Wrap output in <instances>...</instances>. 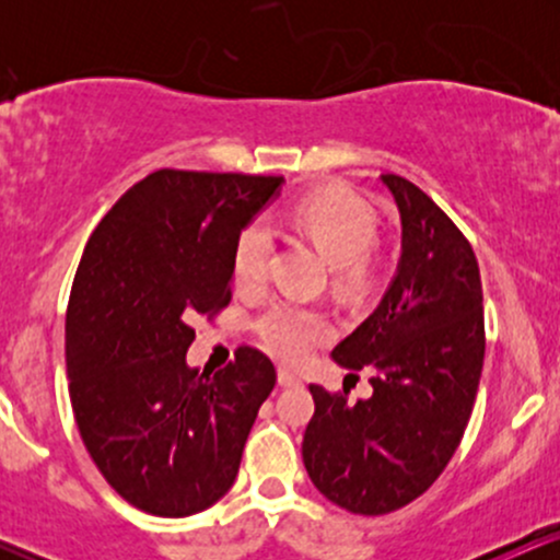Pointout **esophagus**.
<instances>
[{
	"mask_svg": "<svg viewBox=\"0 0 560 560\" xmlns=\"http://www.w3.org/2000/svg\"><path fill=\"white\" fill-rule=\"evenodd\" d=\"M302 378L298 374H292L289 369H279V384L281 387H298Z\"/></svg>",
	"mask_w": 560,
	"mask_h": 560,
	"instance_id": "obj_1",
	"label": "esophagus"
}]
</instances>
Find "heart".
<instances>
[{"label": "heart", "instance_id": "1", "mask_svg": "<svg viewBox=\"0 0 560 560\" xmlns=\"http://www.w3.org/2000/svg\"><path fill=\"white\" fill-rule=\"evenodd\" d=\"M292 221L334 266V279L342 287H361L371 276V247L378 236V213L350 189H320L302 197ZM273 253V231L266 221H253L240 231L231 255V271L240 287L266 281ZM260 339L284 361H302L331 326L318 311L276 302L258 320Z\"/></svg>", "mask_w": 560, "mask_h": 560}]
</instances>
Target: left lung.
Here are the masks:
<instances>
[{
	"label": "left lung",
	"instance_id": "8db88e82",
	"mask_svg": "<svg viewBox=\"0 0 560 560\" xmlns=\"http://www.w3.org/2000/svg\"><path fill=\"white\" fill-rule=\"evenodd\" d=\"M402 223V255L382 302L334 347L342 369H371L369 400L311 384L316 413L302 460L324 498L382 516L413 503L445 471L477 400L485 363L481 276L460 229L408 178L384 173Z\"/></svg>",
	"mask_w": 560,
	"mask_h": 560
}]
</instances>
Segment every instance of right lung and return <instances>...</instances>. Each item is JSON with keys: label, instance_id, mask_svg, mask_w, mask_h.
I'll return each instance as SVG.
<instances>
[{"label": "right lung", "instance_id": "1", "mask_svg": "<svg viewBox=\"0 0 560 560\" xmlns=\"http://www.w3.org/2000/svg\"><path fill=\"white\" fill-rule=\"evenodd\" d=\"M281 176L163 168L133 184L83 249L66 316L70 402L120 498L182 518L223 498L276 369L240 347L226 369L186 365L191 318L231 302L240 231Z\"/></svg>", "mask_w": 560, "mask_h": 560}]
</instances>
